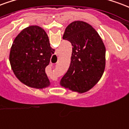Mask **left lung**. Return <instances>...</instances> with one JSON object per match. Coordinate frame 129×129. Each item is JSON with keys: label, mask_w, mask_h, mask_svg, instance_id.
<instances>
[{"label": "left lung", "mask_w": 129, "mask_h": 129, "mask_svg": "<svg viewBox=\"0 0 129 129\" xmlns=\"http://www.w3.org/2000/svg\"><path fill=\"white\" fill-rule=\"evenodd\" d=\"M63 39L72 44L70 65L60 85L73 91L91 89L103 74L106 48L98 32L83 21H74L65 29Z\"/></svg>", "instance_id": "left-lung-1"}]
</instances>
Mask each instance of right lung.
Masks as SVG:
<instances>
[{
	"instance_id": "add662e5",
	"label": "right lung",
	"mask_w": 129,
	"mask_h": 129,
	"mask_svg": "<svg viewBox=\"0 0 129 129\" xmlns=\"http://www.w3.org/2000/svg\"><path fill=\"white\" fill-rule=\"evenodd\" d=\"M55 50L50 47L47 34L42 27L29 26L15 38L9 53L11 69L26 86L44 89L50 83L45 68Z\"/></svg>"
}]
</instances>
